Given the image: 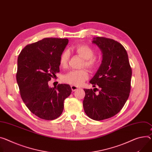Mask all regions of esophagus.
Listing matches in <instances>:
<instances>
[{"instance_id": "34e87169", "label": "esophagus", "mask_w": 152, "mask_h": 152, "mask_svg": "<svg viewBox=\"0 0 152 152\" xmlns=\"http://www.w3.org/2000/svg\"><path fill=\"white\" fill-rule=\"evenodd\" d=\"M71 88H72V90L73 91H76V90L79 89V87H77V86H71Z\"/></svg>"}]
</instances>
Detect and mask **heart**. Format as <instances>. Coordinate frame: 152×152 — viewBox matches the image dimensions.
<instances>
[{
  "label": "heart",
  "instance_id": "heart-1",
  "mask_svg": "<svg viewBox=\"0 0 152 152\" xmlns=\"http://www.w3.org/2000/svg\"><path fill=\"white\" fill-rule=\"evenodd\" d=\"M73 50L80 57L84 59V66L94 70L98 68L101 64V59L94 56V50L91 47L86 44H79L75 47ZM69 59V53L67 51H64L59 57V64L61 66L65 68L66 66ZM89 77L88 73L86 70L79 71H71L66 74L63 77V81L65 83L75 86H79L83 82L88 79Z\"/></svg>",
  "mask_w": 152,
  "mask_h": 152
}]
</instances>
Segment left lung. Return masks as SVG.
<instances>
[{"label":"left lung","mask_w":152,"mask_h":152,"mask_svg":"<svg viewBox=\"0 0 152 152\" xmlns=\"http://www.w3.org/2000/svg\"><path fill=\"white\" fill-rule=\"evenodd\" d=\"M92 42L101 49L102 61L90 80L95 88L84 90L83 107L90 118L101 121L118 113L126 104L130 92L132 72L127 51L120 43L103 37H94Z\"/></svg>","instance_id":"obj_1"}]
</instances>
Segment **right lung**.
Returning <instances> with one entry per match:
<instances>
[{"instance_id": "add662e5", "label": "right lung", "mask_w": 152, "mask_h": 152, "mask_svg": "<svg viewBox=\"0 0 152 152\" xmlns=\"http://www.w3.org/2000/svg\"><path fill=\"white\" fill-rule=\"evenodd\" d=\"M68 42V39L44 38L27 45L18 56L16 80L21 98L30 112L41 119L59 117L64 101L72 93L68 84L48 86L59 72V57Z\"/></svg>"}]
</instances>
